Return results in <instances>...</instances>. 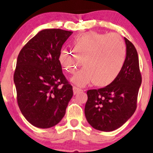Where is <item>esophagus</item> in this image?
I'll return each instance as SVG.
<instances>
[{"label":"esophagus","mask_w":153,"mask_h":153,"mask_svg":"<svg viewBox=\"0 0 153 153\" xmlns=\"http://www.w3.org/2000/svg\"><path fill=\"white\" fill-rule=\"evenodd\" d=\"M81 91H83L81 88H77L76 86H73V93H74V95H76V94H77L78 93H79V92H81Z\"/></svg>","instance_id":"34e87169"}]
</instances>
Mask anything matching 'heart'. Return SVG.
Returning <instances> with one entry per match:
<instances>
[{"instance_id":"1","label":"heart","mask_w":153,"mask_h":153,"mask_svg":"<svg viewBox=\"0 0 153 153\" xmlns=\"http://www.w3.org/2000/svg\"><path fill=\"white\" fill-rule=\"evenodd\" d=\"M73 49H63L59 60L64 70L74 73L81 63L83 68L70 80L83 87L91 82L105 86L114 81L122 69L125 59V47L120 37L111 34L88 33L73 41Z\"/></svg>"}]
</instances>
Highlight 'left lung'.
I'll return each mask as SVG.
<instances>
[{
    "label": "left lung",
    "mask_w": 153,
    "mask_h": 153,
    "mask_svg": "<svg viewBox=\"0 0 153 153\" xmlns=\"http://www.w3.org/2000/svg\"><path fill=\"white\" fill-rule=\"evenodd\" d=\"M126 58L116 79L106 87L87 91L85 116L88 123L100 131H111L127 122L137 108L141 84L139 57L133 44L124 37Z\"/></svg>",
    "instance_id": "left-lung-1"
}]
</instances>
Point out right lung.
I'll return each instance as SVG.
<instances>
[{"label": "right lung", "instance_id": "add662e5", "mask_svg": "<svg viewBox=\"0 0 153 153\" xmlns=\"http://www.w3.org/2000/svg\"><path fill=\"white\" fill-rule=\"evenodd\" d=\"M71 31L45 29L22 48L14 74L21 112L33 126L49 128L65 114L72 86L62 72L59 56Z\"/></svg>", "mask_w": 153, "mask_h": 153}]
</instances>
